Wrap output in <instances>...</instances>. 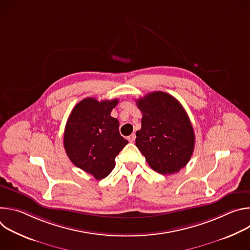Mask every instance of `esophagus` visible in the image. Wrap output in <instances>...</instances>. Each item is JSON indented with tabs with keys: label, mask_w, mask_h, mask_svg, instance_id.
Returning a JSON list of instances; mask_svg holds the SVG:
<instances>
[{
	"label": "esophagus",
	"mask_w": 250,
	"mask_h": 250,
	"mask_svg": "<svg viewBox=\"0 0 250 250\" xmlns=\"http://www.w3.org/2000/svg\"><path fill=\"white\" fill-rule=\"evenodd\" d=\"M135 137H136L135 133H132V134H130V135L127 137V139H128V141H129V142H134Z\"/></svg>",
	"instance_id": "34e87169"
}]
</instances>
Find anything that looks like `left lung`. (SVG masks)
<instances>
[{
	"instance_id": "1",
	"label": "left lung",
	"mask_w": 250,
	"mask_h": 250,
	"mask_svg": "<svg viewBox=\"0 0 250 250\" xmlns=\"http://www.w3.org/2000/svg\"><path fill=\"white\" fill-rule=\"evenodd\" d=\"M142 113L135 146L156 172L170 175L189 162L195 133L183 105L173 96L157 91L136 100Z\"/></svg>"
}]
</instances>
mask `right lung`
Instances as JSON below:
<instances>
[{"instance_id": "right-lung-1", "label": "right lung", "mask_w": 250, "mask_h": 250, "mask_svg": "<svg viewBox=\"0 0 250 250\" xmlns=\"http://www.w3.org/2000/svg\"><path fill=\"white\" fill-rule=\"evenodd\" d=\"M119 100L86 98L71 112L64 130V148L75 166L101 180L116 166V156L128 144L111 116Z\"/></svg>"}]
</instances>
